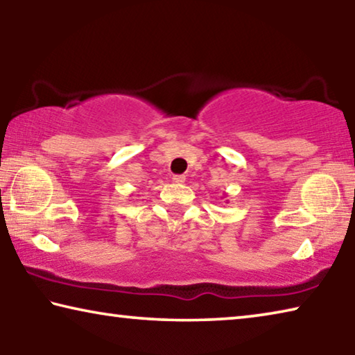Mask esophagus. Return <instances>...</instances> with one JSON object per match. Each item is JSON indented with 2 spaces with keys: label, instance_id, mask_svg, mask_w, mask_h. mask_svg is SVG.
I'll return each instance as SVG.
<instances>
[{
  "label": "esophagus",
  "instance_id": "1",
  "mask_svg": "<svg viewBox=\"0 0 355 355\" xmlns=\"http://www.w3.org/2000/svg\"><path fill=\"white\" fill-rule=\"evenodd\" d=\"M173 182L178 183V184H182V183L186 182V177L184 175H173Z\"/></svg>",
  "mask_w": 355,
  "mask_h": 355
}]
</instances>
